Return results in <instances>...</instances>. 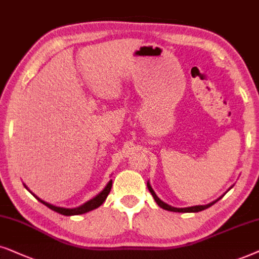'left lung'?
<instances>
[{"label":"left lung","instance_id":"1","mask_svg":"<svg viewBox=\"0 0 259 259\" xmlns=\"http://www.w3.org/2000/svg\"><path fill=\"white\" fill-rule=\"evenodd\" d=\"M147 187H148V189H149V192L151 193V195H153V198L155 199V201H156V204L160 206L161 208H163V209H165V211H170V212H182V213H195V212H200V211H204V209H206V208H208V207H211L212 205H214L217 201H218L219 199H222L223 198V195L220 196V198H218L217 200H214V201H212V202H209V204H207V205H198V206H191V207H184V208H179V207H173V206H170V205H168V204H165L164 201H162V200L158 198V196L156 195V193L154 192V189L151 188V186H150V184H149V181L147 182ZM232 188V187H230L229 188V191L230 189Z\"/></svg>","mask_w":259,"mask_h":259}]
</instances>
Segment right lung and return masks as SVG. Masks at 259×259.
<instances>
[{"label":"right lung","mask_w":259,"mask_h":259,"mask_svg":"<svg viewBox=\"0 0 259 259\" xmlns=\"http://www.w3.org/2000/svg\"><path fill=\"white\" fill-rule=\"evenodd\" d=\"M25 185V184H23ZM25 187L27 191H29L30 194H33V196L35 199L39 200L41 204H44L45 206H47L48 208H51L52 211L57 212V213H60V214L63 215H78V214H84V213H88L90 211H92V209H96L98 208L99 206H101L103 202L105 201V199L108 198L110 191H111V187H112V180H110L108 182V185L105 186L104 189L101 193H98L97 195L95 196V198H92L91 200H89V201H86L85 204H82L79 206V207H74V208H66V207H59V206H55V205H52L50 202H46L44 201L42 199H40L39 196H36L34 193L30 191V189L27 187L25 185Z\"/></svg>","instance_id":"right-lung-1"}]
</instances>
